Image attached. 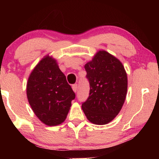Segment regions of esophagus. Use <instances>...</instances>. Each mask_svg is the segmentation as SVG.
Segmentation results:
<instances>
[{"mask_svg": "<svg viewBox=\"0 0 159 159\" xmlns=\"http://www.w3.org/2000/svg\"><path fill=\"white\" fill-rule=\"evenodd\" d=\"M77 88H78V85L77 84H73L72 85V90H73V91L75 93H76L77 91Z\"/></svg>", "mask_w": 159, "mask_h": 159, "instance_id": "1", "label": "esophagus"}]
</instances>
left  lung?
<instances>
[{
	"label": "left lung",
	"mask_w": 159,
	"mask_h": 159,
	"mask_svg": "<svg viewBox=\"0 0 159 159\" xmlns=\"http://www.w3.org/2000/svg\"><path fill=\"white\" fill-rule=\"evenodd\" d=\"M84 69L90 89L82 108L91 123L106 125L118 115L125 103L127 72L120 61L106 51H98Z\"/></svg>",
	"instance_id": "8db88e82"
}]
</instances>
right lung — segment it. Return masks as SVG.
I'll use <instances>...</instances> for the list:
<instances>
[{
  "label": "right lung",
  "instance_id": "1",
  "mask_svg": "<svg viewBox=\"0 0 159 159\" xmlns=\"http://www.w3.org/2000/svg\"><path fill=\"white\" fill-rule=\"evenodd\" d=\"M27 96L34 114L43 124L57 126L66 119L75 93L56 60L47 55L30 75Z\"/></svg>",
  "mask_w": 159,
  "mask_h": 159
}]
</instances>
